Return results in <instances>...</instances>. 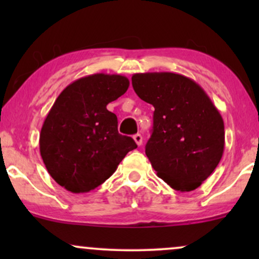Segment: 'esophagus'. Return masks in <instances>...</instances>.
Returning a JSON list of instances; mask_svg holds the SVG:
<instances>
[{
    "instance_id": "1",
    "label": "esophagus",
    "mask_w": 259,
    "mask_h": 259,
    "mask_svg": "<svg viewBox=\"0 0 259 259\" xmlns=\"http://www.w3.org/2000/svg\"><path fill=\"white\" fill-rule=\"evenodd\" d=\"M134 140H135V142H136V145H138V146H141V145H142L141 134H135V135H134Z\"/></svg>"
}]
</instances>
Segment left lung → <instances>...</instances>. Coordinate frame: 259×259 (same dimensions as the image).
I'll use <instances>...</instances> for the list:
<instances>
[{"label":"left lung","instance_id":"obj_1","mask_svg":"<svg viewBox=\"0 0 259 259\" xmlns=\"http://www.w3.org/2000/svg\"><path fill=\"white\" fill-rule=\"evenodd\" d=\"M136 95L154 107L146 156L171 189L189 192L214 171L224 152V121L197 82L177 73H136Z\"/></svg>","mask_w":259,"mask_h":259}]
</instances>
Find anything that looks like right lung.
Returning a JSON list of instances; mask_svg holds the SVG:
<instances>
[{"instance_id":"right-lung-1","label":"right lung","mask_w":259,"mask_h":259,"mask_svg":"<svg viewBox=\"0 0 259 259\" xmlns=\"http://www.w3.org/2000/svg\"><path fill=\"white\" fill-rule=\"evenodd\" d=\"M129 79L97 73L69 84L53 103L40 133V153L58 185L85 194L103 184L138 145L118 133L107 105L124 95Z\"/></svg>"}]
</instances>
